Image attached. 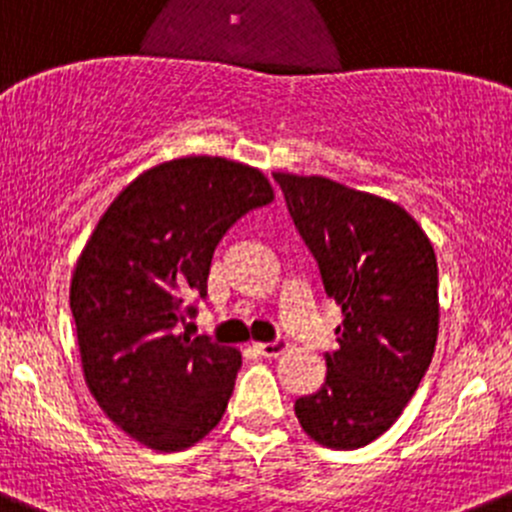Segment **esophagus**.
Returning <instances> with one entry per match:
<instances>
[{"mask_svg": "<svg viewBox=\"0 0 512 512\" xmlns=\"http://www.w3.org/2000/svg\"><path fill=\"white\" fill-rule=\"evenodd\" d=\"M257 352H260V355H265V357H280L282 352L287 350V342H282V340H275V342H257Z\"/></svg>", "mask_w": 512, "mask_h": 512, "instance_id": "esophagus-1", "label": "esophagus"}]
</instances>
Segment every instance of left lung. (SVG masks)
<instances>
[{
  "instance_id": "obj_1",
  "label": "left lung",
  "mask_w": 512,
  "mask_h": 512,
  "mask_svg": "<svg viewBox=\"0 0 512 512\" xmlns=\"http://www.w3.org/2000/svg\"><path fill=\"white\" fill-rule=\"evenodd\" d=\"M287 210L342 307L325 385L295 403L302 430L332 450L380 438L418 390L438 342V260L405 207L322 175L275 172Z\"/></svg>"
}]
</instances>
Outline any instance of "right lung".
<instances>
[{"label":"right lung","instance_id":"right-lung-1","mask_svg":"<svg viewBox=\"0 0 512 512\" xmlns=\"http://www.w3.org/2000/svg\"><path fill=\"white\" fill-rule=\"evenodd\" d=\"M275 200L257 167L210 155L160 162L99 217L69 285L84 382L137 443L177 453L222 420L237 347L177 332L207 295L212 252L245 212Z\"/></svg>","mask_w":512,"mask_h":512}]
</instances>
